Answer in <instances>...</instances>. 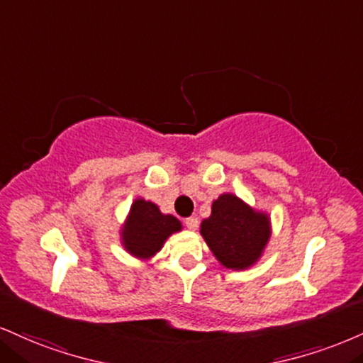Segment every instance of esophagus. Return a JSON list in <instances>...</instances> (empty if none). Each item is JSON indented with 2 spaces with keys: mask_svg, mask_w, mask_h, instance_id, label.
Here are the masks:
<instances>
[{
  "mask_svg": "<svg viewBox=\"0 0 363 363\" xmlns=\"http://www.w3.org/2000/svg\"><path fill=\"white\" fill-rule=\"evenodd\" d=\"M198 223H199V221H198V218H196V216H189V218H186V220H184V225L189 230L198 228Z\"/></svg>",
  "mask_w": 363,
  "mask_h": 363,
  "instance_id": "esophagus-1",
  "label": "esophagus"
}]
</instances>
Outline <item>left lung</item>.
<instances>
[{
    "label": "left lung",
    "mask_w": 363,
    "mask_h": 363,
    "mask_svg": "<svg viewBox=\"0 0 363 363\" xmlns=\"http://www.w3.org/2000/svg\"><path fill=\"white\" fill-rule=\"evenodd\" d=\"M209 250L226 269L243 270L259 260L270 238L269 218L233 194H221L201 223Z\"/></svg>",
    "instance_id": "8db88e82"
}]
</instances>
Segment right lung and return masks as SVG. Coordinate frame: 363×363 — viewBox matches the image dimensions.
I'll list each match as a JSON object with an SVG mask.
<instances>
[{"label": "right lung", "mask_w": 363, "mask_h": 363, "mask_svg": "<svg viewBox=\"0 0 363 363\" xmlns=\"http://www.w3.org/2000/svg\"><path fill=\"white\" fill-rule=\"evenodd\" d=\"M181 228V221L177 218L162 215L150 201L137 199L121 230V240L132 255L138 259H150L162 248L165 240Z\"/></svg>", "instance_id": "add662e5"}]
</instances>
